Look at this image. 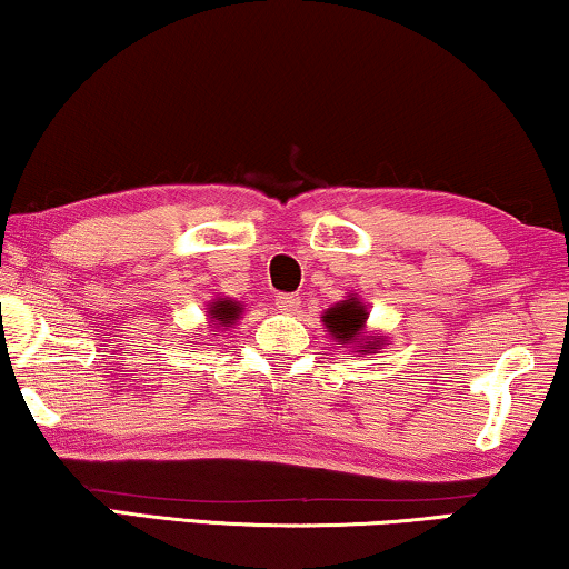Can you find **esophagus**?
I'll return each mask as SVG.
<instances>
[{
  "label": "esophagus",
  "mask_w": 569,
  "mask_h": 569,
  "mask_svg": "<svg viewBox=\"0 0 569 569\" xmlns=\"http://www.w3.org/2000/svg\"><path fill=\"white\" fill-rule=\"evenodd\" d=\"M274 302H277V308L279 311H298V306H300V298L298 295H287V292H279L277 298H274Z\"/></svg>",
  "instance_id": "obj_1"
}]
</instances>
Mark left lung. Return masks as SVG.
<instances>
[{"label":"left lung","instance_id":"left-lung-1","mask_svg":"<svg viewBox=\"0 0 569 569\" xmlns=\"http://www.w3.org/2000/svg\"><path fill=\"white\" fill-rule=\"evenodd\" d=\"M366 319L368 311L358 298L339 300L337 306L327 308V313L321 316V321L327 323V331L337 339L339 345H356L358 352H373L381 350V337H373V342H366Z\"/></svg>","mask_w":569,"mask_h":569}]
</instances>
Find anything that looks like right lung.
I'll list each match as a JSON object with an SVG mask.
<instances>
[{
  "label": "right lung",
  "mask_w": 569,
  "mask_h": 569,
  "mask_svg": "<svg viewBox=\"0 0 569 569\" xmlns=\"http://www.w3.org/2000/svg\"><path fill=\"white\" fill-rule=\"evenodd\" d=\"M240 313H242V308H240V302H234V300H227V298H217L209 306V319L213 321V323H219V327H230V323H234L240 319ZM217 327V329H219Z\"/></svg>",
  "instance_id": "add662e5"
}]
</instances>
